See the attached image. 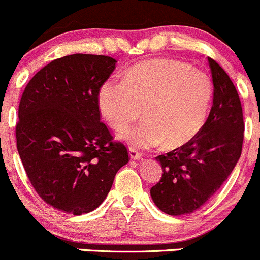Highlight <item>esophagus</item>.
Returning a JSON list of instances; mask_svg holds the SVG:
<instances>
[{
  "instance_id": "obj_1",
  "label": "esophagus",
  "mask_w": 260,
  "mask_h": 260,
  "mask_svg": "<svg viewBox=\"0 0 260 260\" xmlns=\"http://www.w3.org/2000/svg\"><path fill=\"white\" fill-rule=\"evenodd\" d=\"M129 155H130L131 159H134V160H139V159L143 158V154H141L139 150H136L135 148H130L129 149Z\"/></svg>"
}]
</instances>
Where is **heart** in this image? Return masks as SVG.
Segmentation results:
<instances>
[{
  "label": "heart",
  "instance_id": "b5f03b06",
  "mask_svg": "<svg viewBox=\"0 0 260 260\" xmlns=\"http://www.w3.org/2000/svg\"><path fill=\"white\" fill-rule=\"evenodd\" d=\"M212 82L204 71L173 59H153L133 67L125 81L111 78L100 88L99 105L115 130H124L140 115L144 120L121 138L138 148L164 140L168 148L191 141L206 121Z\"/></svg>",
  "mask_w": 260,
  "mask_h": 260
}]
</instances>
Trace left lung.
<instances>
[{
	"label": "left lung",
	"instance_id": "1",
	"mask_svg": "<svg viewBox=\"0 0 260 260\" xmlns=\"http://www.w3.org/2000/svg\"><path fill=\"white\" fill-rule=\"evenodd\" d=\"M214 84L209 117L187 144L156 156L163 176L150 188L154 204L172 216L192 214L204 206L233 172L241 155L244 117L230 77L207 58Z\"/></svg>",
	"mask_w": 260,
	"mask_h": 260
}]
</instances>
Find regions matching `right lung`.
I'll return each instance as SVG.
<instances>
[{
    "label": "right lung",
    "mask_w": 260,
    "mask_h": 260,
    "mask_svg": "<svg viewBox=\"0 0 260 260\" xmlns=\"http://www.w3.org/2000/svg\"><path fill=\"white\" fill-rule=\"evenodd\" d=\"M116 63L93 54L55 59L20 100L16 144L27 178L43 201L67 214L97 209L130 159L100 114V88Z\"/></svg>",
    "instance_id": "add662e5"
}]
</instances>
